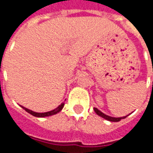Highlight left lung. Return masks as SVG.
Listing matches in <instances>:
<instances>
[{"label": "left lung", "instance_id": "1", "mask_svg": "<svg viewBox=\"0 0 153 153\" xmlns=\"http://www.w3.org/2000/svg\"><path fill=\"white\" fill-rule=\"evenodd\" d=\"M94 109L95 112L99 115V116H100V117H102L104 119H105V120H109V121H112V122H118V121H120V120L121 119H125V118H126L127 116H126V117H123V118H113V117H110V116H108V115H105V114H104L103 112H100L99 109H97L96 107L94 108Z\"/></svg>", "mask_w": 153, "mask_h": 153}]
</instances>
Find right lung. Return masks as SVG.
Instances as JSON below:
<instances>
[{
  "label": "right lung",
  "instance_id": "right-lung-1",
  "mask_svg": "<svg viewBox=\"0 0 153 153\" xmlns=\"http://www.w3.org/2000/svg\"><path fill=\"white\" fill-rule=\"evenodd\" d=\"M63 106H64V103H62L61 105H59L57 108H55L54 110H53V111H50V112H33L31 110H29V109H27V108H25V107H23L22 108L26 111V112H27L28 113H30L32 114L33 116H34V117H39V118H41V117H48V116H51V115H54V114H56V113H58L59 112H60L61 110H62V108H63Z\"/></svg>",
  "mask_w": 153,
  "mask_h": 153
}]
</instances>
